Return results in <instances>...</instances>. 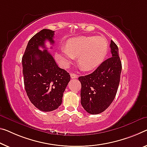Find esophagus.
<instances>
[{
  "label": "esophagus",
  "mask_w": 147,
  "mask_h": 147,
  "mask_svg": "<svg viewBox=\"0 0 147 147\" xmlns=\"http://www.w3.org/2000/svg\"><path fill=\"white\" fill-rule=\"evenodd\" d=\"M70 76H71V79H76V78H78V75H76V74H74V73H71Z\"/></svg>",
  "instance_id": "esophagus-1"
}]
</instances>
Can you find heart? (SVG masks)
<instances>
[{
    "label": "heart",
    "instance_id": "obj_1",
    "mask_svg": "<svg viewBox=\"0 0 147 147\" xmlns=\"http://www.w3.org/2000/svg\"><path fill=\"white\" fill-rule=\"evenodd\" d=\"M108 49V42L105 37L80 36L67 40L65 43V48L58 50L55 56L63 67H68L77 57L81 68L89 71L103 62Z\"/></svg>",
    "mask_w": 147,
    "mask_h": 147
}]
</instances>
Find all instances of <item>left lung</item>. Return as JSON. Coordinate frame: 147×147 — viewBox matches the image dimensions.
Here are the masks:
<instances>
[{
  "label": "left lung",
  "instance_id": "1",
  "mask_svg": "<svg viewBox=\"0 0 147 147\" xmlns=\"http://www.w3.org/2000/svg\"><path fill=\"white\" fill-rule=\"evenodd\" d=\"M112 57L101 64L92 73L79 77L81 83V104L91 114L105 111L116 96L120 81L121 62L118 47L111 40Z\"/></svg>",
  "mask_w": 147,
  "mask_h": 147
}]
</instances>
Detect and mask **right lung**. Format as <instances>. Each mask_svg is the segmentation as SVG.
Segmentation results:
<instances>
[{"mask_svg": "<svg viewBox=\"0 0 147 147\" xmlns=\"http://www.w3.org/2000/svg\"><path fill=\"white\" fill-rule=\"evenodd\" d=\"M55 31L44 29L29 40L22 57L24 86L31 102L43 112L53 111L62 102L70 75L56 64L45 47V41L54 44ZM39 47L45 48L43 51Z\"/></svg>", "mask_w": 147, "mask_h": 147, "instance_id": "obj_1", "label": "right lung"}]
</instances>
